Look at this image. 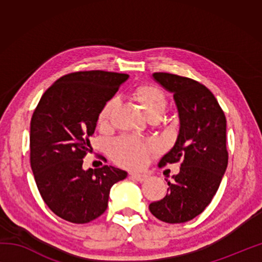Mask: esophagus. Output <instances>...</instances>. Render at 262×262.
Here are the masks:
<instances>
[{"instance_id": "34e87169", "label": "esophagus", "mask_w": 262, "mask_h": 262, "mask_svg": "<svg viewBox=\"0 0 262 262\" xmlns=\"http://www.w3.org/2000/svg\"><path fill=\"white\" fill-rule=\"evenodd\" d=\"M132 179H134L136 181H140V183H142V181L147 180L148 176L147 174H142V173H135V172H133V173L129 174Z\"/></svg>"}]
</instances>
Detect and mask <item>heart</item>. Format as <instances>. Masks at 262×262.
<instances>
[{"label": "heart", "mask_w": 262, "mask_h": 262, "mask_svg": "<svg viewBox=\"0 0 262 262\" xmlns=\"http://www.w3.org/2000/svg\"><path fill=\"white\" fill-rule=\"evenodd\" d=\"M134 97L141 104L145 114H162L166 107L165 94L155 85H141L135 89ZM118 99H108L99 111L98 122L105 125L108 121L111 113L114 110ZM150 144L132 136H122L111 144V156L118 164L126 167H140L147 161Z\"/></svg>", "instance_id": "heart-1"}]
</instances>
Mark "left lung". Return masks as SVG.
<instances>
[{
	"mask_svg": "<svg viewBox=\"0 0 262 262\" xmlns=\"http://www.w3.org/2000/svg\"><path fill=\"white\" fill-rule=\"evenodd\" d=\"M155 81L173 94L179 133L159 166L180 164V172L167 181L165 198L150 203L151 214L165 223H185L211 202L228 166L227 119L209 89L188 77L152 74Z\"/></svg>",
	"mask_w": 262,
	"mask_h": 262,
	"instance_id": "left-lung-1",
	"label": "left lung"
}]
</instances>
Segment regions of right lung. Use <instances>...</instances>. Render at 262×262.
Returning a JSON list of instances; mask_svg holds the SVG:
<instances>
[{"instance_id": "right-lung-1", "label": "right lung", "mask_w": 262, "mask_h": 262, "mask_svg": "<svg viewBox=\"0 0 262 262\" xmlns=\"http://www.w3.org/2000/svg\"><path fill=\"white\" fill-rule=\"evenodd\" d=\"M127 74L90 70L64 75L47 89L30 128V162L42 200L61 219L89 223L107 208L111 187L127 177L114 166L84 170L99 111Z\"/></svg>"}]
</instances>
